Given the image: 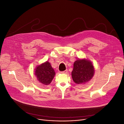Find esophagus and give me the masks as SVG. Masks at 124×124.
Returning <instances> with one entry per match:
<instances>
[{
    "instance_id": "obj_1",
    "label": "esophagus",
    "mask_w": 124,
    "mask_h": 124,
    "mask_svg": "<svg viewBox=\"0 0 124 124\" xmlns=\"http://www.w3.org/2000/svg\"><path fill=\"white\" fill-rule=\"evenodd\" d=\"M67 72H68V70H65L64 71H62V72H61L60 73H62V74H67Z\"/></svg>"
}]
</instances>
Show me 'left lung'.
<instances>
[{
  "instance_id": "1",
  "label": "left lung",
  "mask_w": 124,
  "mask_h": 124,
  "mask_svg": "<svg viewBox=\"0 0 124 124\" xmlns=\"http://www.w3.org/2000/svg\"><path fill=\"white\" fill-rule=\"evenodd\" d=\"M95 72L92 62L87 59H78L74 62L71 75L77 84H84L93 77Z\"/></svg>"
}]
</instances>
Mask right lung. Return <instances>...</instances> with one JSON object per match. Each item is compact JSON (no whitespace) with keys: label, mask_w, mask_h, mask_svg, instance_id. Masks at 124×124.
<instances>
[{"label":"right lung","mask_w":124,"mask_h":124,"mask_svg":"<svg viewBox=\"0 0 124 124\" xmlns=\"http://www.w3.org/2000/svg\"><path fill=\"white\" fill-rule=\"evenodd\" d=\"M55 72L48 61L37 65L35 68V74L37 80L44 85L51 83L55 75Z\"/></svg>","instance_id":"right-lung-1"}]
</instances>
